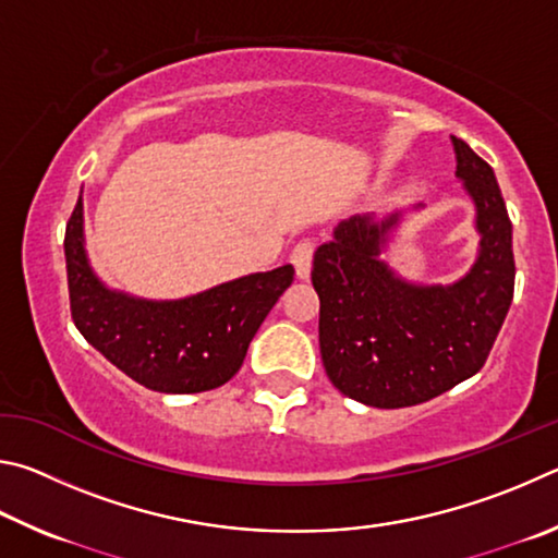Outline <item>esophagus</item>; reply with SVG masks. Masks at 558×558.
I'll list each match as a JSON object with an SVG mask.
<instances>
[{"label":"esophagus","mask_w":558,"mask_h":558,"mask_svg":"<svg viewBox=\"0 0 558 558\" xmlns=\"http://www.w3.org/2000/svg\"><path fill=\"white\" fill-rule=\"evenodd\" d=\"M314 250L316 242L314 240H301L296 242V247L291 250V264L301 279H306L311 274V259H314Z\"/></svg>","instance_id":"1"}]
</instances>
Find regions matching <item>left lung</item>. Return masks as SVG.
<instances>
[{
    "instance_id": "1",
    "label": "left lung",
    "mask_w": 558,
    "mask_h": 558,
    "mask_svg": "<svg viewBox=\"0 0 558 558\" xmlns=\"http://www.w3.org/2000/svg\"><path fill=\"white\" fill-rule=\"evenodd\" d=\"M456 173L477 208L481 257L453 287H414L377 259L397 215L353 218L314 254L318 343L330 383L377 409L428 402L485 365L514 296L512 222L490 163L456 140Z\"/></svg>"
}]
</instances>
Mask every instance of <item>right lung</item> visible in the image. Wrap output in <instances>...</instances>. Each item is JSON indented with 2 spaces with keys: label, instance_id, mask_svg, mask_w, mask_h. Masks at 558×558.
Wrapping results in <instances>:
<instances>
[{
  "label": "right lung",
  "instance_id": "1",
  "mask_svg": "<svg viewBox=\"0 0 558 558\" xmlns=\"http://www.w3.org/2000/svg\"><path fill=\"white\" fill-rule=\"evenodd\" d=\"M65 269L75 328L126 377L163 395L208 392L242 367L294 267L250 274L183 301H136L107 291L87 267L83 198L65 225Z\"/></svg>",
  "mask_w": 558,
  "mask_h": 558
}]
</instances>
